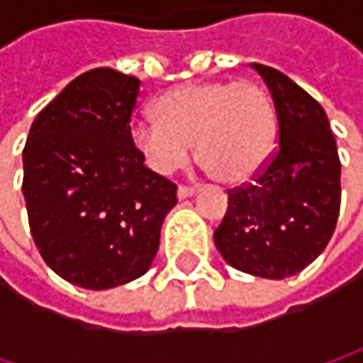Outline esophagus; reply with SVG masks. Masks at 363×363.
I'll return each mask as SVG.
<instances>
[{
    "label": "esophagus",
    "mask_w": 363,
    "mask_h": 363,
    "mask_svg": "<svg viewBox=\"0 0 363 363\" xmlns=\"http://www.w3.org/2000/svg\"><path fill=\"white\" fill-rule=\"evenodd\" d=\"M195 193V186H186V184H181L179 186V199H186Z\"/></svg>",
    "instance_id": "esophagus-1"
}]
</instances>
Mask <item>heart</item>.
Wrapping results in <instances>:
<instances>
[{
	"label": "heart",
	"instance_id": "heart-1",
	"mask_svg": "<svg viewBox=\"0 0 363 363\" xmlns=\"http://www.w3.org/2000/svg\"><path fill=\"white\" fill-rule=\"evenodd\" d=\"M155 117L134 121L132 143L160 174H172L195 143L199 166L218 182L250 181L269 162L277 140V113L254 82L182 84L155 103Z\"/></svg>",
	"mask_w": 363,
	"mask_h": 363
}]
</instances>
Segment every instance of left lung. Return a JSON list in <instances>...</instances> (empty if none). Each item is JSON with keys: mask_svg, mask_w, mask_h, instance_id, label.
<instances>
[{"mask_svg": "<svg viewBox=\"0 0 363 363\" xmlns=\"http://www.w3.org/2000/svg\"><path fill=\"white\" fill-rule=\"evenodd\" d=\"M277 113V147L252 182L229 189L214 244L238 271L296 275L328 246L340 210V160L322 105L281 71L252 62Z\"/></svg>", "mask_w": 363, "mask_h": 363, "instance_id": "left-lung-1", "label": "left lung"}]
</instances>
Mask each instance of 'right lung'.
Listing matches in <instances>:
<instances>
[{"instance_id": "right-lung-1", "label": "right lung", "mask_w": 363, "mask_h": 363, "mask_svg": "<svg viewBox=\"0 0 363 363\" xmlns=\"http://www.w3.org/2000/svg\"><path fill=\"white\" fill-rule=\"evenodd\" d=\"M140 79L115 69L75 77L35 117L23 193L41 258L69 284L107 290L145 275L177 184L145 166L130 117Z\"/></svg>"}]
</instances>
